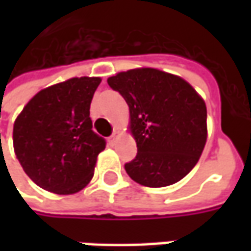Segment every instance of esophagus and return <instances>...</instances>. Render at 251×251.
Here are the masks:
<instances>
[{"label":"esophagus","instance_id":"esophagus-1","mask_svg":"<svg viewBox=\"0 0 251 251\" xmlns=\"http://www.w3.org/2000/svg\"><path fill=\"white\" fill-rule=\"evenodd\" d=\"M120 136H121V133L118 130L113 131V134H111V136L109 137V142H110V144H114L115 140H117V138H118V137H120Z\"/></svg>","mask_w":251,"mask_h":251}]
</instances>
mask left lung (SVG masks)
Returning a JSON list of instances; mask_svg holds the SVG:
<instances>
[{"mask_svg": "<svg viewBox=\"0 0 251 251\" xmlns=\"http://www.w3.org/2000/svg\"><path fill=\"white\" fill-rule=\"evenodd\" d=\"M130 111L137 156L125 164L136 183L160 188L191 172L207 140V109L194 87L156 68H137L107 79Z\"/></svg>", "mask_w": 251, "mask_h": 251, "instance_id": "left-lung-1", "label": "left lung"}]
</instances>
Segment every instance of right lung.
I'll return each instance as SVG.
<instances>
[{"label": "right lung", "instance_id": "1", "mask_svg": "<svg viewBox=\"0 0 251 251\" xmlns=\"http://www.w3.org/2000/svg\"><path fill=\"white\" fill-rule=\"evenodd\" d=\"M100 77H72L36 94L13 126L14 153L43 189L79 192L90 183L106 140L93 130L90 104Z\"/></svg>", "mask_w": 251, "mask_h": 251}]
</instances>
